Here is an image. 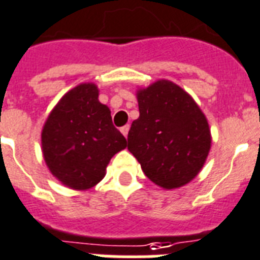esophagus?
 <instances>
[{
	"instance_id": "esophagus-1",
	"label": "esophagus",
	"mask_w": 260,
	"mask_h": 260,
	"mask_svg": "<svg viewBox=\"0 0 260 260\" xmlns=\"http://www.w3.org/2000/svg\"><path fill=\"white\" fill-rule=\"evenodd\" d=\"M128 130H130V126H128V124H126V126H123V127L120 128V133H122V134H123V136L126 137V138H127Z\"/></svg>"
}]
</instances>
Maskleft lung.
Wrapping results in <instances>:
<instances>
[{
	"label": "left lung",
	"mask_w": 260,
	"mask_h": 260,
	"mask_svg": "<svg viewBox=\"0 0 260 260\" xmlns=\"http://www.w3.org/2000/svg\"><path fill=\"white\" fill-rule=\"evenodd\" d=\"M140 109L127 149L143 173L164 189L181 188L203 169L211 150V128L194 99L170 80L137 91Z\"/></svg>",
	"instance_id": "left-lung-1"
}]
</instances>
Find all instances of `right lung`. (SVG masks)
I'll return each mask as SVG.
<instances>
[{"mask_svg": "<svg viewBox=\"0 0 260 260\" xmlns=\"http://www.w3.org/2000/svg\"><path fill=\"white\" fill-rule=\"evenodd\" d=\"M94 83H82L57 102L41 132L48 169L63 185L87 190L106 176L110 159L127 146Z\"/></svg>", "mask_w": 260, "mask_h": 260, "instance_id": "obj_1", "label": "right lung"}]
</instances>
